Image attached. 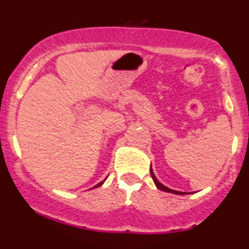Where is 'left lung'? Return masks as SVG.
I'll return each instance as SVG.
<instances>
[{
	"label": "left lung",
	"instance_id": "8db88e82",
	"mask_svg": "<svg viewBox=\"0 0 249 249\" xmlns=\"http://www.w3.org/2000/svg\"><path fill=\"white\" fill-rule=\"evenodd\" d=\"M150 175H152V178H153V180H154L155 185H157V187H158V189L164 190V192H167V193H172V194H177V195H183V194H184V193H182V192H177V190H172V189H170V188L165 187L164 184H161V183H160L159 180L157 179V177H155L154 172H153V170H152V169H150Z\"/></svg>",
	"mask_w": 249,
	"mask_h": 249
}]
</instances>
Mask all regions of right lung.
I'll return each mask as SVG.
<instances>
[{
  "label": "right lung",
  "instance_id": "1",
  "mask_svg": "<svg viewBox=\"0 0 249 249\" xmlns=\"http://www.w3.org/2000/svg\"><path fill=\"white\" fill-rule=\"evenodd\" d=\"M102 184H104V182H100V183H99V184H97V185H95V187H94V188H97V187H100V185H102Z\"/></svg>",
  "mask_w": 249,
  "mask_h": 249
}]
</instances>
